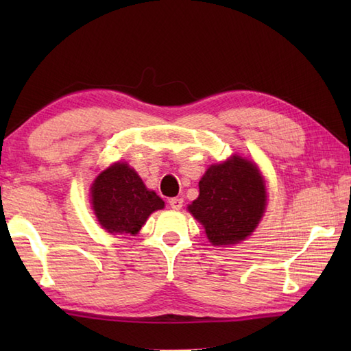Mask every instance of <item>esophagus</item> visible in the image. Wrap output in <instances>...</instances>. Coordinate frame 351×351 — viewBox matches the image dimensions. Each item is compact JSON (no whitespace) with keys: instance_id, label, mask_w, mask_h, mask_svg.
Here are the masks:
<instances>
[{"instance_id":"34e87169","label":"esophagus","mask_w":351,"mask_h":351,"mask_svg":"<svg viewBox=\"0 0 351 351\" xmlns=\"http://www.w3.org/2000/svg\"><path fill=\"white\" fill-rule=\"evenodd\" d=\"M169 205L173 208V210H181L184 205V200L180 197H171V199H169Z\"/></svg>"}]
</instances>
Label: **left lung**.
I'll return each mask as SVG.
<instances>
[{"mask_svg": "<svg viewBox=\"0 0 351 351\" xmlns=\"http://www.w3.org/2000/svg\"><path fill=\"white\" fill-rule=\"evenodd\" d=\"M199 191L189 211L202 223L214 245L244 240L258 226L265 210L263 176L255 164L241 156L213 164L200 180Z\"/></svg>", "mask_w": 351, "mask_h": 351, "instance_id": "8db88e82", "label": "left lung"}]
</instances>
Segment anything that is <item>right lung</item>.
<instances>
[{
	"label": "right lung",
	"mask_w": 351,
	"mask_h": 351,
	"mask_svg": "<svg viewBox=\"0 0 351 351\" xmlns=\"http://www.w3.org/2000/svg\"><path fill=\"white\" fill-rule=\"evenodd\" d=\"M96 217L110 234H137L154 211L164 208L156 193L147 190L128 164L116 162L92 185Z\"/></svg>",
	"instance_id": "right-lung-1"
}]
</instances>
